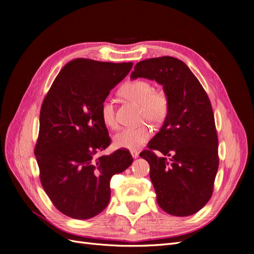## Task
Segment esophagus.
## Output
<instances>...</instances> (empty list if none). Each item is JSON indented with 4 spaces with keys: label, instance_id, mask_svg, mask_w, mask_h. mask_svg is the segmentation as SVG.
<instances>
[{
    "label": "esophagus",
    "instance_id": "obj_1",
    "mask_svg": "<svg viewBox=\"0 0 254 254\" xmlns=\"http://www.w3.org/2000/svg\"><path fill=\"white\" fill-rule=\"evenodd\" d=\"M130 152H131V156H132V158H133V159H136L137 157H139V151H136V150H131Z\"/></svg>",
    "mask_w": 254,
    "mask_h": 254
}]
</instances>
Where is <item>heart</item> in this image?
<instances>
[{
  "label": "heart",
  "mask_w": 254,
  "mask_h": 254,
  "mask_svg": "<svg viewBox=\"0 0 254 254\" xmlns=\"http://www.w3.org/2000/svg\"><path fill=\"white\" fill-rule=\"evenodd\" d=\"M121 94L137 105H141L142 118L153 123H162L168 113V98L163 91H156L147 80L136 79L126 82L121 88ZM101 118L104 124L111 129L118 127L115 119L114 106L110 99H105L101 105ZM150 128L147 125H141L132 128L122 129L114 135L115 147L126 149H137L149 139Z\"/></svg>",
  "instance_id": "obj_1"
}]
</instances>
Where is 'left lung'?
<instances>
[{
	"label": "left lung",
	"mask_w": 254,
	"mask_h": 254,
	"mask_svg": "<svg viewBox=\"0 0 254 254\" xmlns=\"http://www.w3.org/2000/svg\"><path fill=\"white\" fill-rule=\"evenodd\" d=\"M139 77L162 84L170 104L163 126L140 153L157 202L174 216L193 215L210 200L219 165L209 96L188 65L171 56L137 63L130 78Z\"/></svg>",
	"instance_id": "8db88e82"
}]
</instances>
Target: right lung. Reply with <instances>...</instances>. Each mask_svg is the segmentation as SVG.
Instances as JSON below:
<instances>
[{"label":"right lung","mask_w":254,"mask_h":254,"mask_svg":"<svg viewBox=\"0 0 254 254\" xmlns=\"http://www.w3.org/2000/svg\"><path fill=\"white\" fill-rule=\"evenodd\" d=\"M131 67L132 63L71 60L44 97L35 156L43 190L68 217L89 219L103 212L112 176L132 163L128 149L95 157L111 143L101 105Z\"/></svg>","instance_id":"add662e5"}]
</instances>
